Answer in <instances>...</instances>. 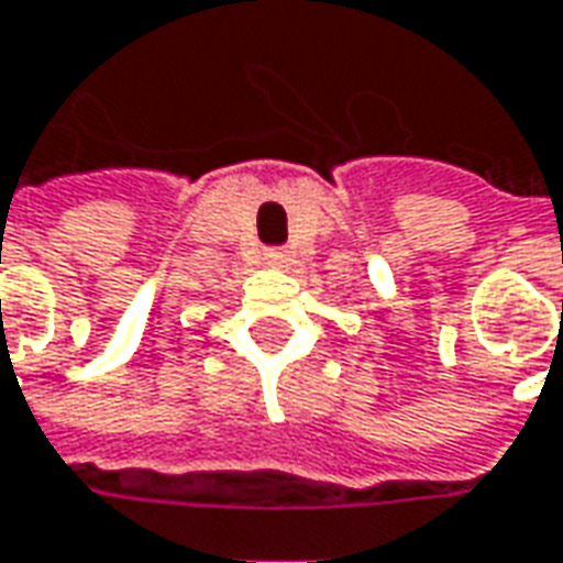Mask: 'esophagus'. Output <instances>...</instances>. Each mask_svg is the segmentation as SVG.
<instances>
[{
    "mask_svg": "<svg viewBox=\"0 0 563 563\" xmlns=\"http://www.w3.org/2000/svg\"><path fill=\"white\" fill-rule=\"evenodd\" d=\"M265 262H268V265H286V262H289V253H286V250H283V246H271V250H265Z\"/></svg>",
    "mask_w": 563,
    "mask_h": 563,
    "instance_id": "obj_1",
    "label": "esophagus"
}]
</instances>
